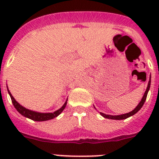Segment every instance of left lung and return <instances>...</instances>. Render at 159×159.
I'll list each match as a JSON object with an SVG mask.
<instances>
[{
  "instance_id": "left-lung-1",
  "label": "left lung",
  "mask_w": 159,
  "mask_h": 159,
  "mask_svg": "<svg viewBox=\"0 0 159 159\" xmlns=\"http://www.w3.org/2000/svg\"><path fill=\"white\" fill-rule=\"evenodd\" d=\"M151 77L150 76V80L148 82V85H147V90H146L145 93L143 95V98H142L141 101L138 104V106L134 108V110L132 111L129 112V113H126V114H123V115H119V116H111V115H106V114H103L102 112H100V115L102 116V117L106 118V119H116V120H121V119H126L127 118L130 117V116H134V114L137 113L142 108V107L143 106L144 104V102H145L146 99H147V94H148L149 90H150V87H151Z\"/></svg>"
}]
</instances>
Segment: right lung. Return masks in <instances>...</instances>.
<instances>
[{
	"label": "right lung",
	"mask_w": 159,
	"mask_h": 159,
	"mask_svg": "<svg viewBox=\"0 0 159 159\" xmlns=\"http://www.w3.org/2000/svg\"><path fill=\"white\" fill-rule=\"evenodd\" d=\"M8 92L11 97L12 104H13L14 107L16 109V111H17L20 114H21L22 116H25V117L29 118V119H32V120H34V121H47V120H49V119H54V118L57 117V116L64 111L66 105H67V99L66 100V102H64V104L63 105L62 107L60 108L59 110L53 112V113H40V112L33 111L29 110V109H26L25 107H24L23 106H21V105L19 104V103L16 102V99H14L13 96H12V94L10 93V92H9V90L8 89Z\"/></svg>",
	"instance_id": "add662e5"
}]
</instances>
